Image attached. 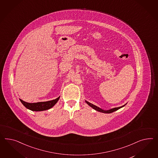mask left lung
<instances>
[{"label":"left lung","instance_id":"8db88e82","mask_svg":"<svg viewBox=\"0 0 158 158\" xmlns=\"http://www.w3.org/2000/svg\"><path fill=\"white\" fill-rule=\"evenodd\" d=\"M85 102L87 103L92 108H93L94 109H95V110H97V111H99V112H102V113H113V112H114V111H116V110H118L120 108H121V107H124L125 105H124L123 106H122L118 107H114V108H113V109H110V110H103L102 109H101V108H99V107H97V106H95V105H94L93 104H92V103H91L89 102H87V101H85Z\"/></svg>","mask_w":158,"mask_h":158}]
</instances>
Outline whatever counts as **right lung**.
<instances>
[{
    "label": "right lung",
    "mask_w": 158,
    "mask_h": 158,
    "mask_svg": "<svg viewBox=\"0 0 158 158\" xmlns=\"http://www.w3.org/2000/svg\"><path fill=\"white\" fill-rule=\"evenodd\" d=\"M59 98L60 97L52 101L37 103L26 102L21 99H19V100L27 109H29L31 111H44V110H46L51 109L55 105L56 103L57 102Z\"/></svg>",
    "instance_id": "1"
}]
</instances>
